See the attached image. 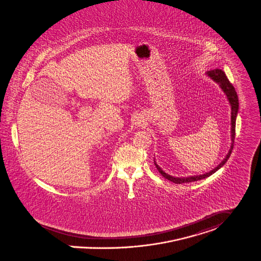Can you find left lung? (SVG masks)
Here are the masks:
<instances>
[{"label":"left lung","mask_w":261,"mask_h":261,"mask_svg":"<svg viewBox=\"0 0 261 261\" xmlns=\"http://www.w3.org/2000/svg\"><path fill=\"white\" fill-rule=\"evenodd\" d=\"M207 74L214 80V82L218 83L220 88L222 89V91L224 92V94L227 96L229 102H230V106H231V138H232V144H231V147H230V150L229 152L227 153L226 158L221 162V164L219 166H216L214 169H213L211 172H207L205 174H201V175H198V176H190V177H182V178H179V177H173L171 175H168L167 173H166L160 166L156 165L155 161H154V165L156 166L158 170L160 171V173L170 181L174 182V184H188V182H192V181H196V180H200V179H203V178H206L208 176H211L213 173H214L216 170H218L221 166H223L227 160L229 159L230 154H231V151L233 149V143H234V139H236V121H237V112H238V97H237V92H236V89L234 87L232 86V84L228 81L226 74L224 73V71L219 70V69H215V70H212V71H207Z\"/></svg>","instance_id":"left-lung-1"}]
</instances>
